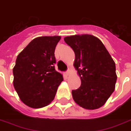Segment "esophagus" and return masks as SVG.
Here are the masks:
<instances>
[{"instance_id": "34e87169", "label": "esophagus", "mask_w": 131, "mask_h": 131, "mask_svg": "<svg viewBox=\"0 0 131 131\" xmlns=\"http://www.w3.org/2000/svg\"><path fill=\"white\" fill-rule=\"evenodd\" d=\"M70 70H68L66 72V74L67 76H68V75H70Z\"/></svg>"}]
</instances>
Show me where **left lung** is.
<instances>
[{
	"mask_svg": "<svg viewBox=\"0 0 131 131\" xmlns=\"http://www.w3.org/2000/svg\"><path fill=\"white\" fill-rule=\"evenodd\" d=\"M65 42L75 54L74 66L81 84L72 91L74 101L88 110L102 107L115 88V63L97 37L90 34L66 36Z\"/></svg>",
	"mask_w": 131,
	"mask_h": 131,
	"instance_id": "1",
	"label": "left lung"
}]
</instances>
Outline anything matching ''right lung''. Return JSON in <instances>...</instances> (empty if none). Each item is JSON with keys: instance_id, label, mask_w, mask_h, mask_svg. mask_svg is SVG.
<instances>
[{"instance_id": "1", "label": "right lung", "mask_w": 131, "mask_h": 131, "mask_svg": "<svg viewBox=\"0 0 131 131\" xmlns=\"http://www.w3.org/2000/svg\"><path fill=\"white\" fill-rule=\"evenodd\" d=\"M60 39L59 36L35 38L18 55L13 68L14 86L27 106L43 108L54 99L63 80L54 68V50Z\"/></svg>"}]
</instances>
